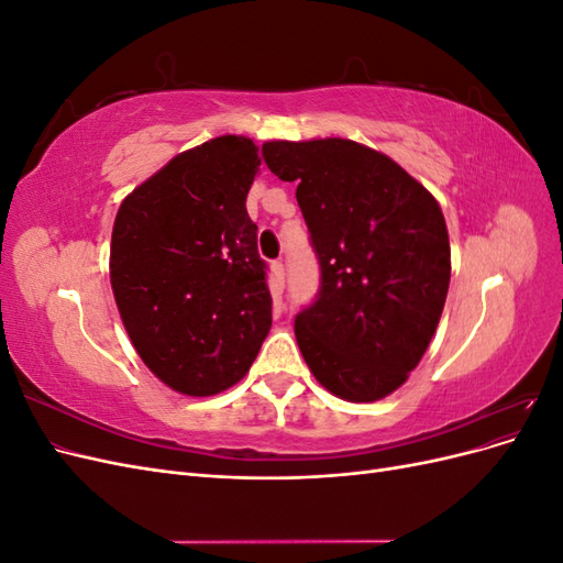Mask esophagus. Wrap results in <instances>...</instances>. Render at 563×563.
<instances>
[{
	"label": "esophagus",
	"mask_w": 563,
	"mask_h": 563,
	"mask_svg": "<svg viewBox=\"0 0 563 563\" xmlns=\"http://www.w3.org/2000/svg\"><path fill=\"white\" fill-rule=\"evenodd\" d=\"M269 291L277 300L284 294V263L282 261H275L269 267Z\"/></svg>",
	"instance_id": "34e87169"
}]
</instances>
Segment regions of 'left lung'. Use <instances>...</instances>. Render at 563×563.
Returning <instances> with one entry per match:
<instances>
[{
	"label": "left lung",
	"mask_w": 563,
	"mask_h": 563,
	"mask_svg": "<svg viewBox=\"0 0 563 563\" xmlns=\"http://www.w3.org/2000/svg\"><path fill=\"white\" fill-rule=\"evenodd\" d=\"M321 267L296 340L331 395L368 404L399 389L428 350L449 294L451 244L432 192L378 150L345 139L267 141Z\"/></svg>",
	"instance_id": "left-lung-1"
}]
</instances>
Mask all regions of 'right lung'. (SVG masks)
I'll use <instances>...</instances> for the list:
<instances>
[{"mask_svg":"<svg viewBox=\"0 0 563 563\" xmlns=\"http://www.w3.org/2000/svg\"><path fill=\"white\" fill-rule=\"evenodd\" d=\"M258 145L218 135L176 155L122 201L110 246L119 317L143 364L180 395L240 383L272 327L246 195Z\"/></svg>","mask_w":563,"mask_h":563,"instance_id":"right-lung-1","label":"right lung"}]
</instances>
